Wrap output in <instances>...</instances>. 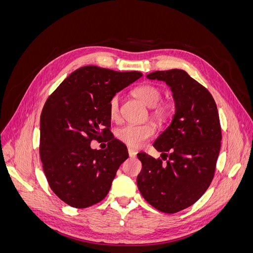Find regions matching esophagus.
<instances>
[{
  "label": "esophagus",
  "instance_id": "34e87169",
  "mask_svg": "<svg viewBox=\"0 0 253 253\" xmlns=\"http://www.w3.org/2000/svg\"><path fill=\"white\" fill-rule=\"evenodd\" d=\"M127 151H128V155H129V157H132V158L136 157V155H137V152H136L134 149L128 148V149H127Z\"/></svg>",
  "mask_w": 253,
  "mask_h": 253
}]
</instances>
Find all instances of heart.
I'll list each match as a JSON object with an SVG mask.
<instances>
[{"label": "heart", "mask_w": 253, "mask_h": 253, "mask_svg": "<svg viewBox=\"0 0 253 253\" xmlns=\"http://www.w3.org/2000/svg\"><path fill=\"white\" fill-rule=\"evenodd\" d=\"M133 95L150 108L149 116L158 126H165L173 116V105L168 100H160L163 91L154 84H142L133 89ZM120 98L114 95L109 102V113L113 120L120 117ZM155 129L152 124H143L140 126L126 125L119 127L116 131V137L127 147L140 148L141 145L154 136Z\"/></svg>", "instance_id": "1"}]
</instances>
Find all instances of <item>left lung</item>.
Instances as JSON below:
<instances>
[{
  "instance_id": "8db88e82",
  "label": "left lung",
  "mask_w": 253,
  "mask_h": 253,
  "mask_svg": "<svg viewBox=\"0 0 253 253\" xmlns=\"http://www.w3.org/2000/svg\"><path fill=\"white\" fill-rule=\"evenodd\" d=\"M147 77L171 87L176 113L153 144L162 158L137 154L142 164L137 186L150 205L171 214L192 206L210 186L220 150L219 116L210 91L185 71H157Z\"/></svg>"
}]
</instances>
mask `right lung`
<instances>
[{"label": "right lung", "instance_id": "add662e5", "mask_svg": "<svg viewBox=\"0 0 253 253\" xmlns=\"http://www.w3.org/2000/svg\"><path fill=\"white\" fill-rule=\"evenodd\" d=\"M142 76L87 65L78 68L48 97L41 114L40 157L50 189L74 208H87L108 195L126 145L109 137L105 150L91 140L109 136L111 98Z\"/></svg>", "mask_w": 253, "mask_h": 253}]
</instances>
